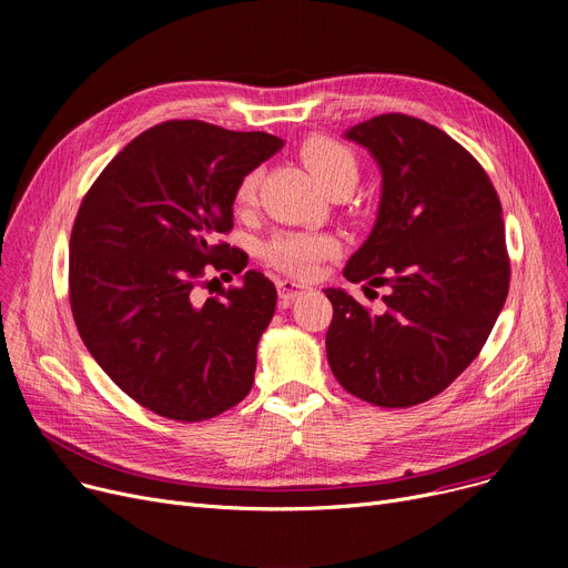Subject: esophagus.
I'll use <instances>...</instances> for the list:
<instances>
[{"instance_id": "1", "label": "esophagus", "mask_w": 568, "mask_h": 568, "mask_svg": "<svg viewBox=\"0 0 568 568\" xmlns=\"http://www.w3.org/2000/svg\"><path fill=\"white\" fill-rule=\"evenodd\" d=\"M276 287H278V296L283 302H292V300H296V296L300 294H304V292H308L311 287L308 285H304V283H296V281H278L276 283Z\"/></svg>"}]
</instances>
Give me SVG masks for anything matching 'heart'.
Instances as JSON below:
<instances>
[{"mask_svg":"<svg viewBox=\"0 0 568 568\" xmlns=\"http://www.w3.org/2000/svg\"><path fill=\"white\" fill-rule=\"evenodd\" d=\"M302 161L311 170V174L317 182L329 189L338 179L354 174L356 176V163L349 149L332 138L313 135L304 140ZM257 189H260V174L246 172L234 189V206L239 212H246L257 202ZM341 251L338 239L332 234L322 232H283L276 234L272 242L264 248V260L276 266L278 272L292 274V276H313L317 266L326 260L334 257Z\"/></svg>","mask_w":568,"mask_h":568,"instance_id":"obj_1","label":"heart"}]
</instances>
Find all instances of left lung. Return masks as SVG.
<instances>
[{
	"mask_svg": "<svg viewBox=\"0 0 568 568\" xmlns=\"http://www.w3.org/2000/svg\"><path fill=\"white\" fill-rule=\"evenodd\" d=\"M382 172L373 232L343 276L389 287L373 315L341 287L326 359L345 392L379 407L442 394L486 345L509 294L501 204L486 170L424 119L389 112L352 126ZM371 290V287H368Z\"/></svg>",
	"mask_w": 568,
	"mask_h": 568,
	"instance_id": "1",
	"label": "left lung"
}]
</instances>
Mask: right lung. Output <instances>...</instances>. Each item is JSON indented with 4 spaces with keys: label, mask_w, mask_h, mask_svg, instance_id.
<instances>
[{
    "label": "right lung",
    "mask_w": 568,
    "mask_h": 568,
    "mask_svg": "<svg viewBox=\"0 0 568 568\" xmlns=\"http://www.w3.org/2000/svg\"><path fill=\"white\" fill-rule=\"evenodd\" d=\"M283 140L174 119L140 133L87 191L69 244V296L82 343L142 407L204 422L242 403L257 343L276 311L260 272L204 305L209 267L241 273L248 255L225 242L234 189Z\"/></svg>",
    "instance_id": "obj_1"
}]
</instances>
